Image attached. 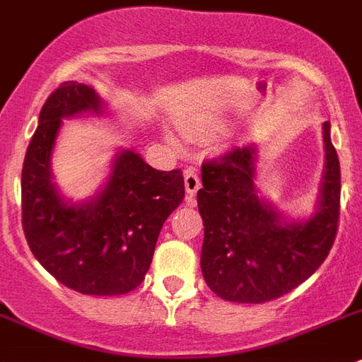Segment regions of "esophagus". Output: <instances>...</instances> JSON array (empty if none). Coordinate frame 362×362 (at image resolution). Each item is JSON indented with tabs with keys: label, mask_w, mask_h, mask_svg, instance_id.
Here are the masks:
<instances>
[{
	"label": "esophagus",
	"mask_w": 362,
	"mask_h": 362,
	"mask_svg": "<svg viewBox=\"0 0 362 362\" xmlns=\"http://www.w3.org/2000/svg\"><path fill=\"white\" fill-rule=\"evenodd\" d=\"M184 182H185V191H187V194H189V197L197 194V191H199L200 185H202V184H200V177L193 171L185 173Z\"/></svg>",
	"instance_id": "1"
}]
</instances>
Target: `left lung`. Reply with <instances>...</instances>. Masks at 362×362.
<instances>
[{
  "label": "left lung",
  "mask_w": 362,
  "mask_h": 362,
  "mask_svg": "<svg viewBox=\"0 0 362 362\" xmlns=\"http://www.w3.org/2000/svg\"><path fill=\"white\" fill-rule=\"evenodd\" d=\"M326 168L319 211L288 224L257 197L255 147H233L202 163L197 202L204 220L200 266L206 284L231 303L260 304L290 293L313 275L332 250L339 229L341 165L322 125Z\"/></svg>",
  "instance_id": "obj_1"
}]
</instances>
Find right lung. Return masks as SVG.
Returning <instances> with one entry per match:
<instances>
[{"label": "right lung", "instance_id": "obj_1", "mask_svg": "<svg viewBox=\"0 0 362 362\" xmlns=\"http://www.w3.org/2000/svg\"><path fill=\"white\" fill-rule=\"evenodd\" d=\"M100 107L94 89L78 81H64L43 103L21 171V226L34 257L56 281L83 295H124L144 282L160 229L185 187L180 169L158 171L122 151L102 193L67 206L49 169L62 118Z\"/></svg>", "mask_w": 362, "mask_h": 362}]
</instances>
